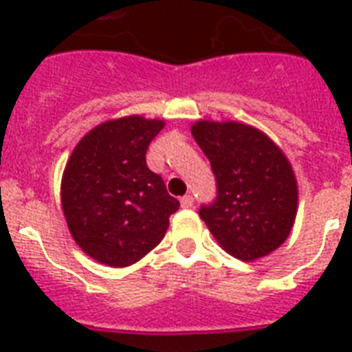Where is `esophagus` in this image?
Segmentation results:
<instances>
[{
  "label": "esophagus",
  "instance_id": "obj_1",
  "mask_svg": "<svg viewBox=\"0 0 352 352\" xmlns=\"http://www.w3.org/2000/svg\"><path fill=\"white\" fill-rule=\"evenodd\" d=\"M181 206H182V208H192V206H193L192 195H184V197H181Z\"/></svg>",
  "mask_w": 352,
  "mask_h": 352
}]
</instances>
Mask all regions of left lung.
<instances>
[{"instance_id": "1", "label": "left lung", "mask_w": 352, "mask_h": 352, "mask_svg": "<svg viewBox=\"0 0 352 352\" xmlns=\"http://www.w3.org/2000/svg\"><path fill=\"white\" fill-rule=\"evenodd\" d=\"M192 135L217 181L214 204L199 210L215 241L241 261L279 248L298 212V181L281 148L261 129L234 120H197Z\"/></svg>"}]
</instances>
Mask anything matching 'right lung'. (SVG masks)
Wrapping results in <instances>:
<instances>
[{
	"label": "right lung",
	"mask_w": 352,
	"mask_h": 352,
	"mask_svg": "<svg viewBox=\"0 0 352 352\" xmlns=\"http://www.w3.org/2000/svg\"><path fill=\"white\" fill-rule=\"evenodd\" d=\"M164 120L102 122L74 146L62 175V210L76 245L113 268L142 259L164 237L179 201L146 164Z\"/></svg>",
	"instance_id": "1"
}]
</instances>
